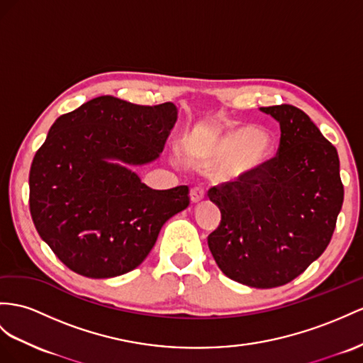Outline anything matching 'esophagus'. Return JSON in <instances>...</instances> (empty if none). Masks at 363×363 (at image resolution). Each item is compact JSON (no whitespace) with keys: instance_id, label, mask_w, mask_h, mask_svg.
<instances>
[{"instance_id":"esophagus-1","label":"esophagus","mask_w":363,"mask_h":363,"mask_svg":"<svg viewBox=\"0 0 363 363\" xmlns=\"http://www.w3.org/2000/svg\"><path fill=\"white\" fill-rule=\"evenodd\" d=\"M206 198V191H203L202 187H193L190 190V199L193 203H199Z\"/></svg>"}]
</instances>
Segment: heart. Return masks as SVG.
<instances>
[{
  "mask_svg": "<svg viewBox=\"0 0 363 363\" xmlns=\"http://www.w3.org/2000/svg\"><path fill=\"white\" fill-rule=\"evenodd\" d=\"M184 148L202 164L220 162L219 174L225 179L257 170L273 155L272 138L253 127L222 132L198 124L185 135Z\"/></svg>",
  "mask_w": 363,
  "mask_h": 363,
  "instance_id": "obj_1",
  "label": "heart"
}]
</instances>
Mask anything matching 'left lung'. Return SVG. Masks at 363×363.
Instances as JSON below:
<instances>
[{
  "instance_id": "8db88e82",
  "label": "left lung",
  "mask_w": 363,
  "mask_h": 363,
  "mask_svg": "<svg viewBox=\"0 0 363 363\" xmlns=\"http://www.w3.org/2000/svg\"><path fill=\"white\" fill-rule=\"evenodd\" d=\"M281 125L277 155L208 190L220 224L208 248L227 277L274 288L302 274L328 247L343 203L337 150L301 108L261 107Z\"/></svg>"
}]
</instances>
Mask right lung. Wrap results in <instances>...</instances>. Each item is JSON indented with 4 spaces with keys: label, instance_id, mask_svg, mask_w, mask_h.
<instances>
[{
    "label": "right lung",
    "instance_id": "1",
    "mask_svg": "<svg viewBox=\"0 0 363 363\" xmlns=\"http://www.w3.org/2000/svg\"><path fill=\"white\" fill-rule=\"evenodd\" d=\"M176 119L173 102L107 95L55 121L30 167L29 206L41 239L72 272L107 279L135 270L165 222L189 207L187 185L153 190L132 170L160 157Z\"/></svg>",
    "mask_w": 363,
    "mask_h": 363
}]
</instances>
